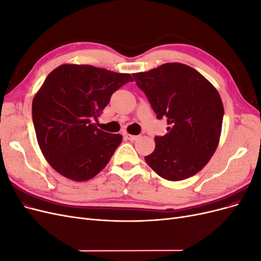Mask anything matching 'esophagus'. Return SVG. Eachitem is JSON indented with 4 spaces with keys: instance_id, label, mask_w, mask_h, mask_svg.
I'll return each instance as SVG.
<instances>
[{
    "instance_id": "esophagus-1",
    "label": "esophagus",
    "mask_w": 261,
    "mask_h": 261,
    "mask_svg": "<svg viewBox=\"0 0 261 261\" xmlns=\"http://www.w3.org/2000/svg\"><path fill=\"white\" fill-rule=\"evenodd\" d=\"M125 137L127 138L128 140H132V141H135L137 140L138 138H140V135H129V134H126Z\"/></svg>"
}]
</instances>
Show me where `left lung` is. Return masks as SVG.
<instances>
[{
	"label": "left lung",
	"instance_id": "8db88e82",
	"mask_svg": "<svg viewBox=\"0 0 261 261\" xmlns=\"http://www.w3.org/2000/svg\"><path fill=\"white\" fill-rule=\"evenodd\" d=\"M133 78L158 120L169 125L164 136L154 137L147 164L169 180L195 175L219 144L224 114L219 92L199 72L180 63H167Z\"/></svg>",
	"mask_w": 261,
	"mask_h": 261
}]
</instances>
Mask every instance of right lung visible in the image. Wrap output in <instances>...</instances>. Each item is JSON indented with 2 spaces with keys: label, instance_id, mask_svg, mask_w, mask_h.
Returning a JSON list of instances; mask_svg holds the SVG:
<instances>
[{
  "label": "right lung",
  "instance_id": "obj_1",
  "mask_svg": "<svg viewBox=\"0 0 261 261\" xmlns=\"http://www.w3.org/2000/svg\"><path fill=\"white\" fill-rule=\"evenodd\" d=\"M129 74L91 65L64 64L48 75L33 100V121L41 151L51 167L73 180H87L109 163L120 134L99 129L97 121Z\"/></svg>",
  "mask_w": 261,
  "mask_h": 261
}]
</instances>
